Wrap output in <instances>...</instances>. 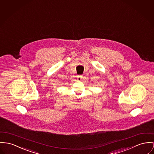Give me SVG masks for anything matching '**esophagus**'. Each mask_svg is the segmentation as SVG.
I'll use <instances>...</instances> for the list:
<instances>
[{
  "mask_svg": "<svg viewBox=\"0 0 154 154\" xmlns=\"http://www.w3.org/2000/svg\"><path fill=\"white\" fill-rule=\"evenodd\" d=\"M82 78H83V75H80L77 76V80L79 81H80L82 79Z\"/></svg>",
  "mask_w": 154,
  "mask_h": 154,
  "instance_id": "1",
  "label": "esophagus"
}]
</instances>
